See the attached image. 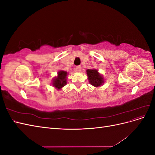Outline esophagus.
<instances>
[{
    "mask_svg": "<svg viewBox=\"0 0 155 155\" xmlns=\"http://www.w3.org/2000/svg\"><path fill=\"white\" fill-rule=\"evenodd\" d=\"M76 70L77 72H80L81 70V66H80V65H78V66L76 67Z\"/></svg>",
    "mask_w": 155,
    "mask_h": 155,
    "instance_id": "esophagus-1",
    "label": "esophagus"
}]
</instances>
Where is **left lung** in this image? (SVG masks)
<instances>
[{"instance_id":"left-lung-1","label":"left lung","mask_w":155,"mask_h":155,"mask_svg":"<svg viewBox=\"0 0 155 155\" xmlns=\"http://www.w3.org/2000/svg\"><path fill=\"white\" fill-rule=\"evenodd\" d=\"M87 74L88 77L89 83L94 87H100L104 83V79L96 69H88Z\"/></svg>"}]
</instances>
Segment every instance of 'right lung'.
Instances as JSON below:
<instances>
[{
  "label": "right lung",
  "instance_id": "1",
  "mask_svg": "<svg viewBox=\"0 0 155 155\" xmlns=\"http://www.w3.org/2000/svg\"><path fill=\"white\" fill-rule=\"evenodd\" d=\"M67 72L64 71H59L58 77L55 78L53 81V86L58 89H60L67 84Z\"/></svg>",
  "mask_w": 155,
  "mask_h": 155
}]
</instances>
